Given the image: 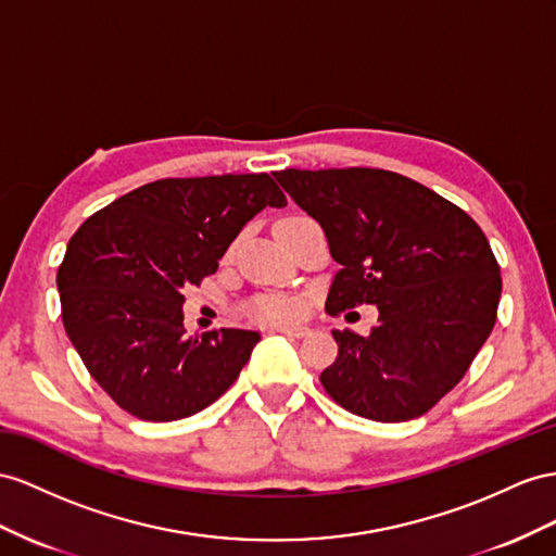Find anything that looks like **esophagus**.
<instances>
[{"mask_svg": "<svg viewBox=\"0 0 556 556\" xmlns=\"http://www.w3.org/2000/svg\"><path fill=\"white\" fill-rule=\"evenodd\" d=\"M275 331L287 333L291 338H305V336H309L307 326H275Z\"/></svg>", "mask_w": 556, "mask_h": 556, "instance_id": "34e87169", "label": "esophagus"}]
</instances>
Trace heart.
Segmentation results:
<instances>
[{
	"mask_svg": "<svg viewBox=\"0 0 556 556\" xmlns=\"http://www.w3.org/2000/svg\"><path fill=\"white\" fill-rule=\"evenodd\" d=\"M303 301L301 298H289V295H269L255 301L251 312L255 319L267 321V324H283L303 315Z\"/></svg>",
	"mask_w": 556,
	"mask_h": 556,
	"instance_id": "heart-1",
	"label": "heart"
}]
</instances>
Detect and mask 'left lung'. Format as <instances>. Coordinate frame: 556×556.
<instances>
[{"label":"left lung","mask_w":556,"mask_h":556,"mask_svg":"<svg viewBox=\"0 0 556 556\" xmlns=\"http://www.w3.org/2000/svg\"><path fill=\"white\" fill-rule=\"evenodd\" d=\"M315 218L340 269L326 309L378 307L371 333L333 331L319 376L350 414L402 422L446 396L493 331L503 279L481 227L434 190L382 168L273 174Z\"/></svg>","instance_id":"obj_1"}]
</instances>
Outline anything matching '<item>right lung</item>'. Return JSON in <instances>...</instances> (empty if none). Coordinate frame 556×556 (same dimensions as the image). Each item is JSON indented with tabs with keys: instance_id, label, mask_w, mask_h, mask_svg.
I'll return each instance as SVG.
<instances>
[{
	"instance_id": "right-lung-1",
	"label": "right lung",
	"mask_w": 556,
	"mask_h": 556,
	"mask_svg": "<svg viewBox=\"0 0 556 556\" xmlns=\"http://www.w3.org/2000/svg\"><path fill=\"white\" fill-rule=\"evenodd\" d=\"M265 206H287L267 174L164 178L96 211L70 239L55 277L65 333L126 414L188 418L237 380L261 333L188 336L182 291L216 273Z\"/></svg>"
}]
</instances>
